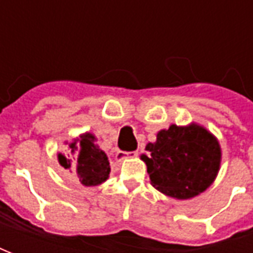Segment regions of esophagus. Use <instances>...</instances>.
<instances>
[{
  "mask_svg": "<svg viewBox=\"0 0 253 253\" xmlns=\"http://www.w3.org/2000/svg\"><path fill=\"white\" fill-rule=\"evenodd\" d=\"M138 156V150L135 152H118L115 156L116 161H123V160L126 159H134V157H137Z\"/></svg>",
  "mask_w": 253,
  "mask_h": 253,
  "instance_id": "obj_1",
  "label": "esophagus"
}]
</instances>
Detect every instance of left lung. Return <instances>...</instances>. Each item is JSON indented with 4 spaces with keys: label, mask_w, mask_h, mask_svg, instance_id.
Wrapping results in <instances>:
<instances>
[{
    "label": "left lung",
    "mask_w": 253,
    "mask_h": 253,
    "mask_svg": "<svg viewBox=\"0 0 253 253\" xmlns=\"http://www.w3.org/2000/svg\"><path fill=\"white\" fill-rule=\"evenodd\" d=\"M141 160L148 167L154 188L175 199H191L206 191L221 167V146L207 128L198 123L170 125L149 142Z\"/></svg>",
    "instance_id": "obj_1"
}]
</instances>
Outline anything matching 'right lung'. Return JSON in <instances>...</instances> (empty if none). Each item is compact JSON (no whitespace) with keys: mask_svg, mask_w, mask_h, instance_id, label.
I'll return each instance as SVG.
<instances>
[{"mask_svg":"<svg viewBox=\"0 0 253 253\" xmlns=\"http://www.w3.org/2000/svg\"><path fill=\"white\" fill-rule=\"evenodd\" d=\"M97 138L90 132H84L74 139L70 153L58 154V161L65 169L76 170L80 183L85 187L99 186L110 176L111 168L107 154L96 143Z\"/></svg>","mask_w":253,"mask_h":253,"instance_id":"1","label":"right lung"}]
</instances>
